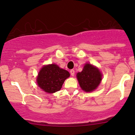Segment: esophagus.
I'll return each mask as SVG.
<instances>
[{
    "label": "esophagus",
    "instance_id": "34e87169",
    "mask_svg": "<svg viewBox=\"0 0 135 135\" xmlns=\"http://www.w3.org/2000/svg\"><path fill=\"white\" fill-rule=\"evenodd\" d=\"M70 73H71V74L72 76H74V74H75L74 70V69H71V71H70Z\"/></svg>",
    "mask_w": 135,
    "mask_h": 135
}]
</instances>
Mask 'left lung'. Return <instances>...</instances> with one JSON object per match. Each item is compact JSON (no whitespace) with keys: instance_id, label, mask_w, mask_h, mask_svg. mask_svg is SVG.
Here are the masks:
<instances>
[{"instance_id":"obj_1","label":"left lung","mask_w":135,"mask_h":135,"mask_svg":"<svg viewBox=\"0 0 135 135\" xmlns=\"http://www.w3.org/2000/svg\"><path fill=\"white\" fill-rule=\"evenodd\" d=\"M101 77L100 71L90 64H86L83 71L77 74L80 87L86 92L95 90L100 84L102 79Z\"/></svg>"}]
</instances>
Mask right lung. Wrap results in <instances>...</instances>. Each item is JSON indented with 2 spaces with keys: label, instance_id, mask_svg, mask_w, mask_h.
<instances>
[{
  "label": "right lung",
  "instance_id": "1",
  "mask_svg": "<svg viewBox=\"0 0 135 135\" xmlns=\"http://www.w3.org/2000/svg\"><path fill=\"white\" fill-rule=\"evenodd\" d=\"M69 76V72L52 64L42 68L37 78V82L38 86L44 91L52 93L59 91L64 80Z\"/></svg>",
  "mask_w": 135,
  "mask_h": 135
}]
</instances>
